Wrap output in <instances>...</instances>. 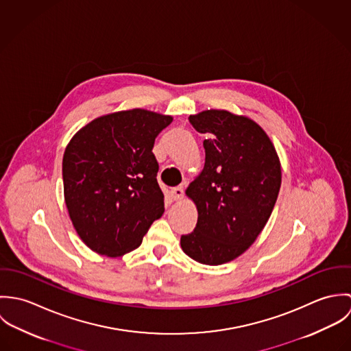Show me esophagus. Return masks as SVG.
I'll list each match as a JSON object with an SVG mask.
<instances>
[{"mask_svg": "<svg viewBox=\"0 0 351 351\" xmlns=\"http://www.w3.org/2000/svg\"><path fill=\"white\" fill-rule=\"evenodd\" d=\"M171 197H173V200H182V199H184V188H182V186L173 188V189H171Z\"/></svg>", "mask_w": 351, "mask_h": 351, "instance_id": "34e87169", "label": "esophagus"}]
</instances>
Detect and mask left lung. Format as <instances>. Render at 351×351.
I'll use <instances>...</instances> for the list:
<instances>
[{
    "label": "left lung",
    "instance_id": "8db88e82",
    "mask_svg": "<svg viewBox=\"0 0 351 351\" xmlns=\"http://www.w3.org/2000/svg\"><path fill=\"white\" fill-rule=\"evenodd\" d=\"M189 123L206 135L205 163L185 191L199 217L181 249L196 262L223 265L249 250L265 228L281 188V162L263 128L245 114L206 109Z\"/></svg>",
    "mask_w": 351,
    "mask_h": 351
}]
</instances>
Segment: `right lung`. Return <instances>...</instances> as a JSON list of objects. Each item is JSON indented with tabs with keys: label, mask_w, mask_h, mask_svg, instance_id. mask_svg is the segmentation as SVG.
Instances as JSON below:
<instances>
[{
	"label": "right lung",
	"mask_w": 351,
	"mask_h": 351,
	"mask_svg": "<svg viewBox=\"0 0 351 351\" xmlns=\"http://www.w3.org/2000/svg\"><path fill=\"white\" fill-rule=\"evenodd\" d=\"M173 116L142 108L96 117L63 154V193L82 242L101 255L138 249L165 212L152 147Z\"/></svg>",
	"instance_id": "right-lung-1"
}]
</instances>
